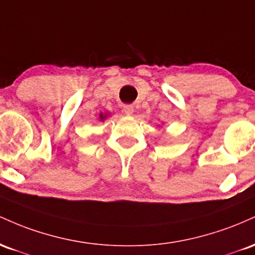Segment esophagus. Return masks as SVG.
I'll list each match as a JSON object with an SVG mask.
<instances>
[{
  "instance_id": "1",
  "label": "esophagus",
  "mask_w": 255,
  "mask_h": 255,
  "mask_svg": "<svg viewBox=\"0 0 255 255\" xmlns=\"http://www.w3.org/2000/svg\"><path fill=\"white\" fill-rule=\"evenodd\" d=\"M123 111H124V113L128 114V116H131V114H133V112H135V110H133V106H131V105H125L124 107H123Z\"/></svg>"
}]
</instances>
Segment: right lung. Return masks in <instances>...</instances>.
Returning <instances> with one entry per match:
<instances>
[{"label": "right lung", "instance_id": "obj_1", "mask_svg": "<svg viewBox=\"0 0 255 255\" xmlns=\"http://www.w3.org/2000/svg\"><path fill=\"white\" fill-rule=\"evenodd\" d=\"M106 117H107V114H105V116H104V114H100V120H105L106 119Z\"/></svg>", "mask_w": 255, "mask_h": 255}]
</instances>
